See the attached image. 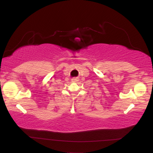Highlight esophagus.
Listing matches in <instances>:
<instances>
[{
    "mask_svg": "<svg viewBox=\"0 0 153 153\" xmlns=\"http://www.w3.org/2000/svg\"><path fill=\"white\" fill-rule=\"evenodd\" d=\"M78 80L79 79H77V78H74V79H71V82H77Z\"/></svg>",
    "mask_w": 153,
    "mask_h": 153,
    "instance_id": "esophagus-1",
    "label": "esophagus"
}]
</instances>
